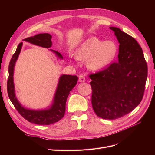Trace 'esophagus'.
<instances>
[{"mask_svg": "<svg viewBox=\"0 0 155 155\" xmlns=\"http://www.w3.org/2000/svg\"><path fill=\"white\" fill-rule=\"evenodd\" d=\"M85 81V78H84L83 76H82V75H80V76H79V82H84Z\"/></svg>", "mask_w": 155, "mask_h": 155, "instance_id": "obj_1", "label": "esophagus"}]
</instances>
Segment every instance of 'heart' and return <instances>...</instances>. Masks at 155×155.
<instances>
[{"instance_id": "b5f03b06", "label": "heart", "mask_w": 155, "mask_h": 155, "mask_svg": "<svg viewBox=\"0 0 155 155\" xmlns=\"http://www.w3.org/2000/svg\"><path fill=\"white\" fill-rule=\"evenodd\" d=\"M116 53V45L111 41H103L92 37L86 40L76 50L75 57L87 60V66L91 70H99L109 64Z\"/></svg>"}]
</instances>
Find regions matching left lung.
<instances>
[{"label": "left lung", "mask_w": 155, "mask_h": 155, "mask_svg": "<svg viewBox=\"0 0 155 155\" xmlns=\"http://www.w3.org/2000/svg\"><path fill=\"white\" fill-rule=\"evenodd\" d=\"M114 31L119 45L118 60L88 77L92 105L97 116L114 120L129 113L141 102L147 77V65L141 46L118 28Z\"/></svg>", "instance_id": "8db88e82"}]
</instances>
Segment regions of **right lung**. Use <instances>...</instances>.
<instances>
[{"label":"right lung","mask_w":155,"mask_h":155,"mask_svg":"<svg viewBox=\"0 0 155 155\" xmlns=\"http://www.w3.org/2000/svg\"><path fill=\"white\" fill-rule=\"evenodd\" d=\"M51 35L49 34H39L33 37H27L23 41L34 44L42 47L48 48L51 46ZM22 43H20L17 46L15 52L13 55L9 64L8 72L9 77L7 82V90L9 98L12 102L17 110L23 118L29 122L38 125H50L58 122L63 118L65 112L66 101L70 92L76 86L78 81L77 76L71 75H62L60 77L58 85L56 90L54 102L48 109L34 110L25 109L23 107L15 94V88L13 83V70L16 61L19 55ZM58 55L60 59H63V56L58 51L51 50Z\"/></svg>","instance_id":"add662e5"}]
</instances>
